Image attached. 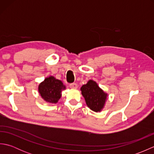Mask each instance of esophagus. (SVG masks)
Returning <instances> with one entry per match:
<instances>
[{
	"instance_id": "34e87169",
	"label": "esophagus",
	"mask_w": 154,
	"mask_h": 154,
	"mask_svg": "<svg viewBox=\"0 0 154 154\" xmlns=\"http://www.w3.org/2000/svg\"><path fill=\"white\" fill-rule=\"evenodd\" d=\"M69 87L71 88V89H77V83H71L69 85Z\"/></svg>"
}]
</instances>
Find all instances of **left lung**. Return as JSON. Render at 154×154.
I'll return each mask as SVG.
<instances>
[{
  "label": "left lung",
  "mask_w": 154,
  "mask_h": 154,
  "mask_svg": "<svg viewBox=\"0 0 154 154\" xmlns=\"http://www.w3.org/2000/svg\"><path fill=\"white\" fill-rule=\"evenodd\" d=\"M81 94L85 98L87 106L94 112H100L105 104L107 94L93 80H89L81 88Z\"/></svg>",
  "instance_id": "8db88e82"
}]
</instances>
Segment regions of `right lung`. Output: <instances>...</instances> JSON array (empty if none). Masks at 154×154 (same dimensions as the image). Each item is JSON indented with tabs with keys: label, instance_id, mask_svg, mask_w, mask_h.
<instances>
[{
	"label": "right lung",
	"instance_id": "obj_1",
	"mask_svg": "<svg viewBox=\"0 0 154 154\" xmlns=\"http://www.w3.org/2000/svg\"><path fill=\"white\" fill-rule=\"evenodd\" d=\"M65 89V86L60 80L53 76L45 78L38 87L41 97L50 103H57L61 97V91Z\"/></svg>",
	"mask_w": 154,
	"mask_h": 154
}]
</instances>
